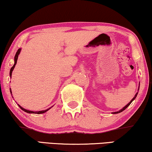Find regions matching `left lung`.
Listing matches in <instances>:
<instances>
[{
	"label": "left lung",
	"mask_w": 152,
	"mask_h": 152,
	"mask_svg": "<svg viewBox=\"0 0 152 152\" xmlns=\"http://www.w3.org/2000/svg\"><path fill=\"white\" fill-rule=\"evenodd\" d=\"M139 87H140V83H139V86H138V90H139ZM137 94H138V92L136 94V95H135V96H134V97L133 98H132V99L131 100V101H130V102H129V103H128L127 104H126V105H125V107H123V108H122L121 110H119V111H118V112H113V113H112V114H118V113H121V112H123V111H124V110H125V109H126V108H127V107H128V106H129V104L132 103V101H133V100H135V98H136V96H137Z\"/></svg>",
	"instance_id": "obj_1"
}]
</instances>
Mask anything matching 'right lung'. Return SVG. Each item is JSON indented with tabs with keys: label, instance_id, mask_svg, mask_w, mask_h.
Segmentation results:
<instances>
[{
	"label": "right lung",
	"instance_id": "right-lung-1",
	"mask_svg": "<svg viewBox=\"0 0 152 152\" xmlns=\"http://www.w3.org/2000/svg\"><path fill=\"white\" fill-rule=\"evenodd\" d=\"M20 51H21V48H20V49H18V51H17L16 52V55H15V57H14V65H13V67L11 68V69H10V76L12 78V72H13V70H14V67H15V65H16V63H17V60H18V55L20 54ZM10 89V92H11V94L12 95V89H11V88ZM12 98H13V96H12ZM18 105L19 106V107H20L21 110H22L23 111H24L25 112H27V113H28V114H43V113H45L46 112H48V111L49 110H50L51 108L52 107H50L49 109H47V110H42V111H38V112H33V111H30V110H26V109H25V108H23V107H21L20 104H18Z\"/></svg>",
	"mask_w": 152,
	"mask_h": 152
}]
</instances>
